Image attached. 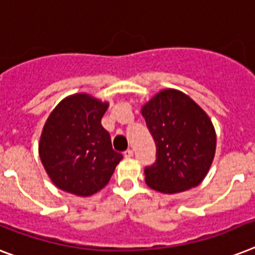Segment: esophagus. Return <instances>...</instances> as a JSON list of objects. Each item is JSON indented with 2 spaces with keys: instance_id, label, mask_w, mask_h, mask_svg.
Listing matches in <instances>:
<instances>
[{
  "instance_id": "1",
  "label": "esophagus",
  "mask_w": 255,
  "mask_h": 255,
  "mask_svg": "<svg viewBox=\"0 0 255 255\" xmlns=\"http://www.w3.org/2000/svg\"><path fill=\"white\" fill-rule=\"evenodd\" d=\"M123 156L126 157V158H131V157H133V150H132V149H127V150L123 153Z\"/></svg>"
}]
</instances>
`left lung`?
Returning a JSON list of instances; mask_svg holds the SVG:
<instances>
[{
    "mask_svg": "<svg viewBox=\"0 0 255 255\" xmlns=\"http://www.w3.org/2000/svg\"><path fill=\"white\" fill-rule=\"evenodd\" d=\"M156 142V162L146 166V185L163 194L195 187L204 179L216 150V133L204 111L185 93L166 89L141 109Z\"/></svg>",
    "mask_w": 255,
    "mask_h": 255,
    "instance_id": "8db88e82",
    "label": "left lung"
}]
</instances>
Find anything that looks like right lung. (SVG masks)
<instances>
[{"instance_id": "1", "label": "right lung", "mask_w": 255, "mask_h": 255, "mask_svg": "<svg viewBox=\"0 0 255 255\" xmlns=\"http://www.w3.org/2000/svg\"><path fill=\"white\" fill-rule=\"evenodd\" d=\"M107 107L109 103L88 94H74L63 99L45 122L39 156L60 190L93 195L109 183L123 158L101 124Z\"/></svg>"}]
</instances>
